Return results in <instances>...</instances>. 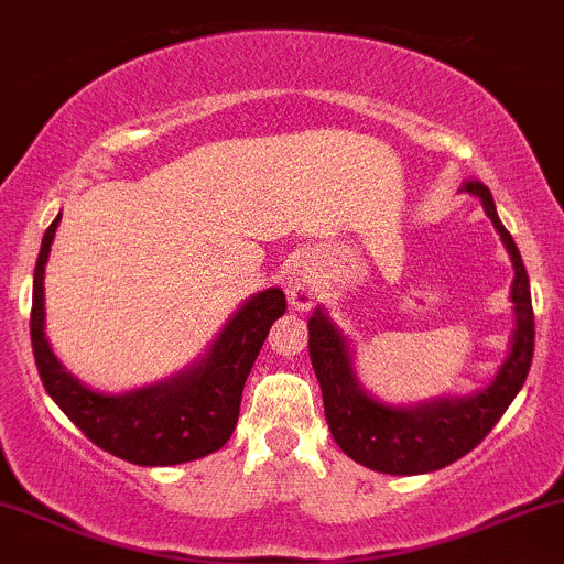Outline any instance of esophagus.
<instances>
[{
    "instance_id": "34e87169",
    "label": "esophagus",
    "mask_w": 564,
    "mask_h": 564,
    "mask_svg": "<svg viewBox=\"0 0 564 564\" xmlns=\"http://www.w3.org/2000/svg\"><path fill=\"white\" fill-rule=\"evenodd\" d=\"M286 294H289V302H292V307H297V311H307V307L316 302L318 283H316V275H313L311 267L294 264L292 270H289Z\"/></svg>"
}]
</instances>
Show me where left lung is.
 Segmentation results:
<instances>
[{"label":"left lung","instance_id":"8db88e82","mask_svg":"<svg viewBox=\"0 0 564 564\" xmlns=\"http://www.w3.org/2000/svg\"><path fill=\"white\" fill-rule=\"evenodd\" d=\"M465 192L481 199L486 216L502 237L513 262L511 302L517 329L511 354L489 387L470 397H437L419 405H387L359 387L351 348L343 332L316 307L307 322V348L324 397V413L337 446L354 462L389 476H419L441 470L478 446L491 426L524 387L535 351V313H532L530 278L511 232L497 216L491 192L481 181H467Z\"/></svg>","mask_w":564,"mask_h":564}]
</instances>
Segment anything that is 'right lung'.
<instances>
[{
    "mask_svg": "<svg viewBox=\"0 0 564 564\" xmlns=\"http://www.w3.org/2000/svg\"><path fill=\"white\" fill-rule=\"evenodd\" d=\"M58 221L62 213L45 229L32 289V351L47 394L88 441L132 465H181L218 452L235 432L242 387L267 332L286 313L281 289L253 294L188 370L127 394H105L64 370L45 337L43 281Z\"/></svg>",
    "mask_w": 564,
    "mask_h": 564,
    "instance_id": "obj_1",
    "label": "right lung"
}]
</instances>
